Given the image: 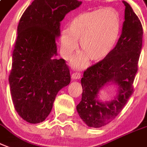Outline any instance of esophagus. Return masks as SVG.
Listing matches in <instances>:
<instances>
[{"instance_id":"1","label":"esophagus","mask_w":147,"mask_h":147,"mask_svg":"<svg viewBox=\"0 0 147 147\" xmlns=\"http://www.w3.org/2000/svg\"><path fill=\"white\" fill-rule=\"evenodd\" d=\"M80 78H81V74H80V73H74V74L71 75L72 80H78V79H80Z\"/></svg>"}]
</instances>
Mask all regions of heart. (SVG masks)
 Here are the masks:
<instances>
[{
	"label": "heart",
	"instance_id": "1",
	"mask_svg": "<svg viewBox=\"0 0 147 147\" xmlns=\"http://www.w3.org/2000/svg\"><path fill=\"white\" fill-rule=\"evenodd\" d=\"M121 17L112 7H105L81 13L74 18L68 29L60 36L63 56L69 59L78 49V41L83 53L74 60L77 68L84 67L88 58L99 62L111 53L121 32Z\"/></svg>",
	"mask_w": 147,
	"mask_h": 147
}]
</instances>
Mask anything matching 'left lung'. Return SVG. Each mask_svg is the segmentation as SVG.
Returning a JSON list of instances; mask_svg holds the SVG:
<instances>
[{
    "label": "left lung",
    "instance_id": "obj_1",
    "mask_svg": "<svg viewBox=\"0 0 147 147\" xmlns=\"http://www.w3.org/2000/svg\"><path fill=\"white\" fill-rule=\"evenodd\" d=\"M122 2L125 6V21L116 46L105 59L88 67L81 78L82 98L77 111L89 127H101L114 119L133 93L132 84L142 49L143 27L131 6L125 1ZM110 84L117 87V96L109 102L100 101V90Z\"/></svg>",
    "mask_w": 147,
    "mask_h": 147
}]
</instances>
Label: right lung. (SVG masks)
<instances>
[{"label": "right lung", "mask_w": 147, "mask_h": 147, "mask_svg": "<svg viewBox=\"0 0 147 147\" xmlns=\"http://www.w3.org/2000/svg\"><path fill=\"white\" fill-rule=\"evenodd\" d=\"M82 2L35 0L23 13L12 54L11 94L18 114L29 123L43 122L57 93L70 82L69 67L57 59L60 22Z\"/></svg>", "instance_id": "1"}]
</instances>
